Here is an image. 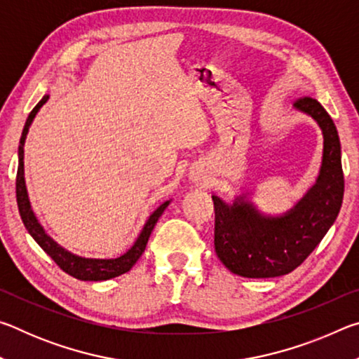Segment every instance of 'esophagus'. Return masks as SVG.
I'll return each mask as SVG.
<instances>
[{
	"mask_svg": "<svg viewBox=\"0 0 359 359\" xmlns=\"http://www.w3.org/2000/svg\"><path fill=\"white\" fill-rule=\"evenodd\" d=\"M190 180L193 182V184L196 185H201L205 182V172L203 168H193L190 171Z\"/></svg>",
	"mask_w": 359,
	"mask_h": 359,
	"instance_id": "obj_1",
	"label": "esophagus"
}]
</instances>
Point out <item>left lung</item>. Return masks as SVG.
Returning a JSON list of instances; mask_svg holds the SVG:
<instances>
[{
  "label": "left lung",
  "instance_id": "obj_1",
  "mask_svg": "<svg viewBox=\"0 0 359 359\" xmlns=\"http://www.w3.org/2000/svg\"><path fill=\"white\" fill-rule=\"evenodd\" d=\"M317 121L323 135L318 177L290 210L263 214L242 193L233 204L212 196L215 209V252L224 267L247 278L280 277L294 271L313 252L339 215L344 199V172L337 128L313 98L293 106Z\"/></svg>",
  "mask_w": 359,
  "mask_h": 359
}]
</instances>
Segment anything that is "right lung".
Returning a JSON list of instances; mask_svg holds the SVG:
<instances>
[{"label":"right lung","mask_w":359,"mask_h":359,"mask_svg":"<svg viewBox=\"0 0 359 359\" xmlns=\"http://www.w3.org/2000/svg\"><path fill=\"white\" fill-rule=\"evenodd\" d=\"M48 100V95H44L34 109L29 112L28 118L25 121V126H23L22 137H20V145H19V168H17V179H15V193H17V205H19V212L22 217V222L25 224L27 231L29 236L38 242V245L44 250L48 257H50L55 263L60 266V269H63L66 274L71 277L79 278V280L83 282H101V280H109V278L118 277L125 272H128L133 266L136 264V261L141 258V255L145 250V245H147L149 238L154 231L158 218L161 217L163 212L171 203V199H168L163 204L158 205V208L151 212L150 217L145 222L144 228L139 233L137 239L135 241L128 250L123 255H120L117 258H109V259H100V258H85L79 257L76 253H71L66 250L58 242L53 241L50 236L46 233V229L42 228L38 218H36L34 212L32 209V203H29L28 191H27V184H25V168H23V145H25V139L28 135L29 126H32L36 114L39 112V109L46 104Z\"/></svg>","instance_id":"obj_1"}]
</instances>
